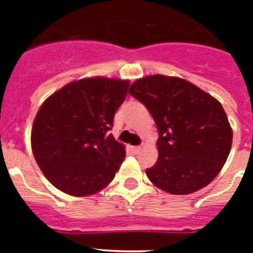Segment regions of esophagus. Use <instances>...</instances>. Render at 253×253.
Masks as SVG:
<instances>
[{
	"instance_id": "34e87169",
	"label": "esophagus",
	"mask_w": 253,
	"mask_h": 253,
	"mask_svg": "<svg viewBox=\"0 0 253 253\" xmlns=\"http://www.w3.org/2000/svg\"><path fill=\"white\" fill-rule=\"evenodd\" d=\"M131 151L134 152V153H139L140 151H142V147L140 146H135V147H131Z\"/></svg>"
}]
</instances>
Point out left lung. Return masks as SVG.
<instances>
[{
	"label": "left lung",
	"mask_w": 253,
	"mask_h": 253,
	"mask_svg": "<svg viewBox=\"0 0 253 253\" xmlns=\"http://www.w3.org/2000/svg\"><path fill=\"white\" fill-rule=\"evenodd\" d=\"M129 93L157 125L158 160L146 173L154 186L187 195L209 185L231 152L232 131L222 104L184 78L147 76Z\"/></svg>",
	"instance_id": "1"
}]
</instances>
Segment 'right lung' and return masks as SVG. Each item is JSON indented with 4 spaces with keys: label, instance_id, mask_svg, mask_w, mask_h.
<instances>
[{
    "label": "right lung",
    "instance_id": "obj_1",
    "mask_svg": "<svg viewBox=\"0 0 253 253\" xmlns=\"http://www.w3.org/2000/svg\"><path fill=\"white\" fill-rule=\"evenodd\" d=\"M130 82L107 77L67 84L40 106L31 128V149L53 186L88 196L110 184L125 147L109 130Z\"/></svg>",
    "mask_w": 253,
    "mask_h": 253
}]
</instances>
